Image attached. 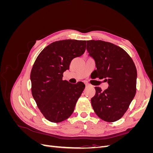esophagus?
<instances>
[{"instance_id":"1","label":"esophagus","mask_w":153,"mask_h":153,"mask_svg":"<svg viewBox=\"0 0 153 153\" xmlns=\"http://www.w3.org/2000/svg\"><path fill=\"white\" fill-rule=\"evenodd\" d=\"M85 87H89L90 86V84H88V83H85Z\"/></svg>"}]
</instances>
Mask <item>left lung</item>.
<instances>
[{
	"label": "left lung",
	"instance_id": "left-lung-1",
	"mask_svg": "<svg viewBox=\"0 0 153 153\" xmlns=\"http://www.w3.org/2000/svg\"><path fill=\"white\" fill-rule=\"evenodd\" d=\"M87 50L94 59L96 78H105L108 89L95 87L91 104L96 114L106 122H115L126 112L136 94L137 69L122 48L101 40L87 41Z\"/></svg>",
	"mask_w": 153,
	"mask_h": 153
}]
</instances>
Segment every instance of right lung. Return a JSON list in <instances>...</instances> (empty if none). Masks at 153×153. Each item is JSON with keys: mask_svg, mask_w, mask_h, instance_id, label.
Listing matches in <instances>:
<instances>
[{"mask_svg": "<svg viewBox=\"0 0 153 153\" xmlns=\"http://www.w3.org/2000/svg\"><path fill=\"white\" fill-rule=\"evenodd\" d=\"M86 41L65 39L46 47L36 58L30 72L32 96L48 121L60 123L73 112L85 84L62 80L72 60L85 52Z\"/></svg>", "mask_w": 153, "mask_h": 153, "instance_id": "right-lung-1", "label": "right lung"}]
</instances>
